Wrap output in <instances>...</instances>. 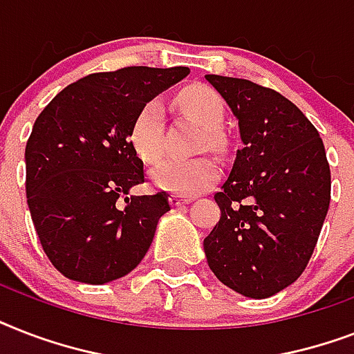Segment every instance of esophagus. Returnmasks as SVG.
<instances>
[{"mask_svg": "<svg viewBox=\"0 0 354 354\" xmlns=\"http://www.w3.org/2000/svg\"><path fill=\"white\" fill-rule=\"evenodd\" d=\"M193 198H189V196H180V194H172L171 198H169V202H171V205H183V204H189Z\"/></svg>", "mask_w": 354, "mask_h": 354, "instance_id": "1", "label": "esophagus"}]
</instances>
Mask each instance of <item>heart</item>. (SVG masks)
I'll return each mask as SVG.
<instances>
[{"label":"heart","mask_w":354,"mask_h":354,"mask_svg":"<svg viewBox=\"0 0 354 354\" xmlns=\"http://www.w3.org/2000/svg\"><path fill=\"white\" fill-rule=\"evenodd\" d=\"M178 104L189 118L194 119L200 127L205 128L204 145H218V127L224 121V102L221 95L205 86H193L182 91ZM163 106L160 101H149L141 106L130 128V143L136 154L145 163H154L163 156ZM218 178V165L211 158H193V160H169L160 161L150 172L152 185L167 193L180 196H194L211 187Z\"/></svg>","instance_id":"b5f03b06"}]
</instances>
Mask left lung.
I'll return each instance as SVG.
<instances>
[{
  "mask_svg": "<svg viewBox=\"0 0 354 354\" xmlns=\"http://www.w3.org/2000/svg\"><path fill=\"white\" fill-rule=\"evenodd\" d=\"M239 121L241 149L215 202L221 221L204 239L213 274L253 299L301 275L330 202L324 141L299 108L252 80L205 75Z\"/></svg>",
  "mask_w": 354,
  "mask_h": 354,
  "instance_id": "left-lung-1",
  "label": "left lung"
}]
</instances>
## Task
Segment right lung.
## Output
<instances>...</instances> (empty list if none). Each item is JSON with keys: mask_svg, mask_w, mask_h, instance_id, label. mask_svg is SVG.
Returning <instances> with one entry per match:
<instances>
[{"mask_svg": "<svg viewBox=\"0 0 354 354\" xmlns=\"http://www.w3.org/2000/svg\"><path fill=\"white\" fill-rule=\"evenodd\" d=\"M187 75L145 66L88 75L35 121L25 147L27 205L44 252L68 279L104 285L149 252L171 202L167 193L128 196L145 182L130 128L143 104Z\"/></svg>", "mask_w": 354, "mask_h": 354, "instance_id": "right-lung-1", "label": "right lung"}]
</instances>
